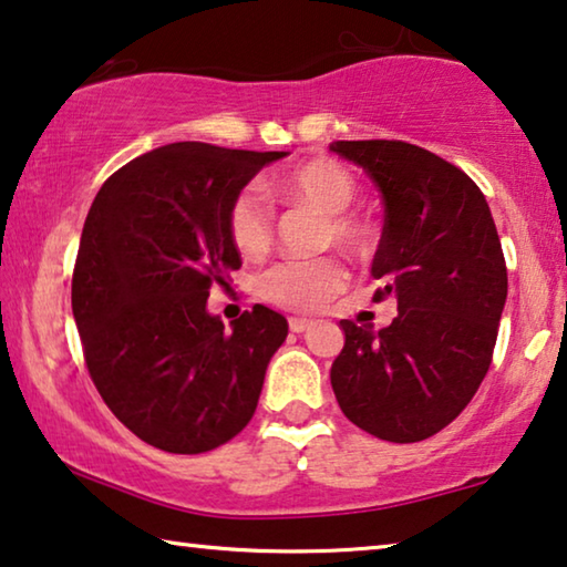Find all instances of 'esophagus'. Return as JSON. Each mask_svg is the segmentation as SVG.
<instances>
[{
  "mask_svg": "<svg viewBox=\"0 0 567 567\" xmlns=\"http://www.w3.org/2000/svg\"><path fill=\"white\" fill-rule=\"evenodd\" d=\"M310 326H312V320H308V318H290V331L292 333H306Z\"/></svg>",
  "mask_w": 567,
  "mask_h": 567,
  "instance_id": "obj_1",
  "label": "esophagus"
}]
</instances>
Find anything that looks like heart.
Returning <instances> with one entry per match:
<instances>
[{"label": "heart", "mask_w": 567, "mask_h": 567, "mask_svg": "<svg viewBox=\"0 0 567 567\" xmlns=\"http://www.w3.org/2000/svg\"><path fill=\"white\" fill-rule=\"evenodd\" d=\"M275 196L320 216L318 247L336 244L349 255H361L369 244V229L357 216L346 214L357 198L351 173L331 157H312L292 167L272 185ZM226 231L244 257H261L272 244V210L255 188H244L226 210ZM346 267L336 257L287 259L259 277L261 298L277 308L312 312L326 308L346 287Z\"/></svg>", "instance_id": "b5f03b06"}]
</instances>
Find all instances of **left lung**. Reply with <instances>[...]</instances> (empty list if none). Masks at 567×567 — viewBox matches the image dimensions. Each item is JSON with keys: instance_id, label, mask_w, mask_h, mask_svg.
Wrapping results in <instances>:
<instances>
[{"instance_id": "8db88e82", "label": "left lung", "mask_w": 567, "mask_h": 567, "mask_svg": "<svg viewBox=\"0 0 567 567\" xmlns=\"http://www.w3.org/2000/svg\"><path fill=\"white\" fill-rule=\"evenodd\" d=\"M382 193L374 300L396 298L382 331L341 320L331 384L353 425L390 443L435 435L484 382L506 302V265L484 193L458 167L396 140L333 142Z\"/></svg>"}]
</instances>
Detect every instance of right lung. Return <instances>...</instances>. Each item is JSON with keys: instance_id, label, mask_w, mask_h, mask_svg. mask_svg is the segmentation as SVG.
Listing matches in <instances>:
<instances>
[{"instance_id": "right-lung-1", "label": "right lung", "mask_w": 567, "mask_h": 567, "mask_svg": "<svg viewBox=\"0 0 567 567\" xmlns=\"http://www.w3.org/2000/svg\"><path fill=\"white\" fill-rule=\"evenodd\" d=\"M287 152L173 142L101 185L83 224L71 302L89 374L140 441L206 453L257 410L287 320L265 306L224 328L210 285L241 267L226 210Z\"/></svg>"}]
</instances>
